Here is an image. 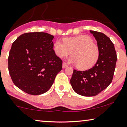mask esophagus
<instances>
[{
  "mask_svg": "<svg viewBox=\"0 0 127 127\" xmlns=\"http://www.w3.org/2000/svg\"><path fill=\"white\" fill-rule=\"evenodd\" d=\"M68 67V64H67L66 63H65V62L63 63V68H65V67Z\"/></svg>",
  "mask_w": 127,
  "mask_h": 127,
  "instance_id": "34e87169",
  "label": "esophagus"
}]
</instances>
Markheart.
Here are the masks:
<instances>
[{
    "instance_id": "b5f03b06",
    "label": "heart",
    "mask_w": 127,
    "mask_h": 127,
    "mask_svg": "<svg viewBox=\"0 0 127 127\" xmlns=\"http://www.w3.org/2000/svg\"><path fill=\"white\" fill-rule=\"evenodd\" d=\"M54 53L62 58L70 54L72 56L68 62L77 65L81 70L91 68L97 62L99 57V49L90 37L79 35L75 37H65L63 41L57 39L53 46Z\"/></svg>"
}]
</instances>
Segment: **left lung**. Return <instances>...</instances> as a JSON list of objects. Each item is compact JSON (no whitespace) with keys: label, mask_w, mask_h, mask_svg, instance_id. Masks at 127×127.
<instances>
[{"label":"left lung","mask_w":127,"mask_h":127,"mask_svg":"<svg viewBox=\"0 0 127 127\" xmlns=\"http://www.w3.org/2000/svg\"><path fill=\"white\" fill-rule=\"evenodd\" d=\"M99 49V57L94 67L86 70H74L70 83L74 90L81 95L91 97L100 93L113 80L117 60L114 45L110 38L101 32L90 30Z\"/></svg>","instance_id":"8db88e82"}]
</instances>
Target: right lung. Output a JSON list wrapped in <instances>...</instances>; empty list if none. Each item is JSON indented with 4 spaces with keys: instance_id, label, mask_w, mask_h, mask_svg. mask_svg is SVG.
I'll return each instance as SVG.
<instances>
[{
    "instance_id": "obj_1",
    "label": "right lung",
    "mask_w": 127,
    "mask_h": 127,
    "mask_svg": "<svg viewBox=\"0 0 127 127\" xmlns=\"http://www.w3.org/2000/svg\"><path fill=\"white\" fill-rule=\"evenodd\" d=\"M53 38L44 32H29L13 43L8 69L14 84L24 92L31 95L47 92L62 70L63 61L53 49Z\"/></svg>"
}]
</instances>
